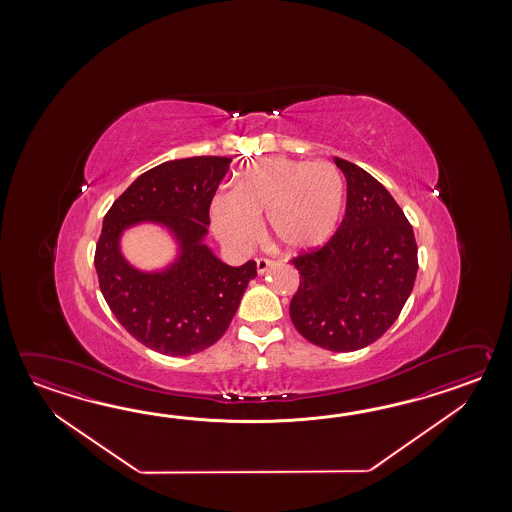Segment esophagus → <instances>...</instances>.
<instances>
[{
  "mask_svg": "<svg viewBox=\"0 0 512 512\" xmlns=\"http://www.w3.org/2000/svg\"><path fill=\"white\" fill-rule=\"evenodd\" d=\"M272 265H274V261L269 260V258H258V260H256V267H258L260 274L269 271Z\"/></svg>",
  "mask_w": 512,
  "mask_h": 512,
  "instance_id": "obj_1",
  "label": "esophagus"
}]
</instances>
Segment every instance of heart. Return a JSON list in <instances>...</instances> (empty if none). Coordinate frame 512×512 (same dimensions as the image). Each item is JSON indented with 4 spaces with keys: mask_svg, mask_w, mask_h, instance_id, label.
I'll use <instances>...</instances> for the list:
<instances>
[{
    "mask_svg": "<svg viewBox=\"0 0 512 512\" xmlns=\"http://www.w3.org/2000/svg\"><path fill=\"white\" fill-rule=\"evenodd\" d=\"M346 205V183L335 164L269 157L247 164L234 190L218 192L210 216L221 240L245 245L267 219V234L285 251H311L337 232Z\"/></svg>",
    "mask_w": 512,
    "mask_h": 512,
    "instance_id": "obj_1",
    "label": "heart"
}]
</instances>
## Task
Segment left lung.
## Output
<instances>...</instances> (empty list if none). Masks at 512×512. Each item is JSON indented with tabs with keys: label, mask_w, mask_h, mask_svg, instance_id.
Here are the masks:
<instances>
[{
	"label": "left lung",
	"mask_w": 512,
	"mask_h": 512,
	"mask_svg": "<svg viewBox=\"0 0 512 512\" xmlns=\"http://www.w3.org/2000/svg\"><path fill=\"white\" fill-rule=\"evenodd\" d=\"M348 183L337 232L291 263L300 272L289 305L311 344L355 351L381 338L401 315L417 276L414 229L390 192L357 164L335 157Z\"/></svg>",
	"instance_id": "1"
}]
</instances>
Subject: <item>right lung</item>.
<instances>
[{"label": "right lung", "instance_id": "obj_1", "mask_svg": "<svg viewBox=\"0 0 512 512\" xmlns=\"http://www.w3.org/2000/svg\"><path fill=\"white\" fill-rule=\"evenodd\" d=\"M229 157H188L139 175L102 221L95 251L98 285L111 313L146 348L186 357L216 344L229 329L256 261L230 267L203 238L210 203L229 172ZM141 220L175 232L182 254L166 272L142 273L121 258V230Z\"/></svg>", "mask_w": 512, "mask_h": 512}]
</instances>
